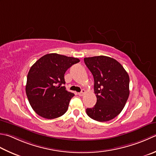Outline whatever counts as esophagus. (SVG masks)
I'll return each mask as SVG.
<instances>
[{"label":"esophagus","mask_w":156,"mask_h":156,"mask_svg":"<svg viewBox=\"0 0 156 156\" xmlns=\"http://www.w3.org/2000/svg\"><path fill=\"white\" fill-rule=\"evenodd\" d=\"M85 93H86V91H85V90H84V89H82V90H81V92H80V93H78V94L79 96H83L84 94H85Z\"/></svg>","instance_id":"1"}]
</instances>
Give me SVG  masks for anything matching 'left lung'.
<instances>
[{
    "label": "left lung",
    "mask_w": 156,
    "mask_h": 156,
    "mask_svg": "<svg viewBox=\"0 0 156 156\" xmlns=\"http://www.w3.org/2000/svg\"><path fill=\"white\" fill-rule=\"evenodd\" d=\"M85 65L94 78L97 103L86 109L90 118L107 122L122 110L129 96V76L123 66L112 57L100 55L85 57Z\"/></svg>",
    "instance_id": "left-lung-1"
}]
</instances>
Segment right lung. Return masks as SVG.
<instances>
[{
  "label": "right lung",
  "mask_w": 156,
  "mask_h": 156,
  "mask_svg": "<svg viewBox=\"0 0 156 156\" xmlns=\"http://www.w3.org/2000/svg\"><path fill=\"white\" fill-rule=\"evenodd\" d=\"M79 62L78 58L50 53L40 58L31 67L27 76L26 93L30 105L40 116L54 119L68 110L74 94L63 86L64 74Z\"/></svg>",
  "instance_id": "1"
}]
</instances>
